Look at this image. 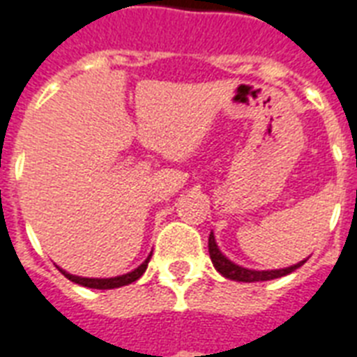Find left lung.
I'll list each match as a JSON object with an SVG mask.
<instances>
[{"label":"left lung","mask_w":357,"mask_h":357,"mask_svg":"<svg viewBox=\"0 0 357 357\" xmlns=\"http://www.w3.org/2000/svg\"><path fill=\"white\" fill-rule=\"evenodd\" d=\"M208 247H209V258H211L215 269H217L222 277H227V279H232V281H239V282H258V281H271V279H279V277H284L288 275V273H292V271H296V269L301 268V266L307 262V260H301V262L294 264V266H290V268L257 271V269L241 268V266H238V264H234L232 260H228V258L219 251L217 243H215L213 232L209 234Z\"/></svg>","instance_id":"8db88e82"}]
</instances>
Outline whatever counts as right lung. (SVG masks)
Returning <instances> with one entry per match:
<instances>
[{
    "label": "right lung",
    "mask_w": 357,
    "mask_h": 357,
    "mask_svg": "<svg viewBox=\"0 0 357 357\" xmlns=\"http://www.w3.org/2000/svg\"><path fill=\"white\" fill-rule=\"evenodd\" d=\"M149 258H151V255H149V257L146 258L138 268L132 269L130 273H125V275H119V277H110V279H88V277L70 275V273H67V271L61 268L58 269L63 273L65 277H67V279H69V281L76 282V284H82V287H88V288H97V290H110V288H119V287H125V284H130V282L138 281V279L144 275L146 268H148Z\"/></svg>",
    "instance_id": "add662e5"
}]
</instances>
